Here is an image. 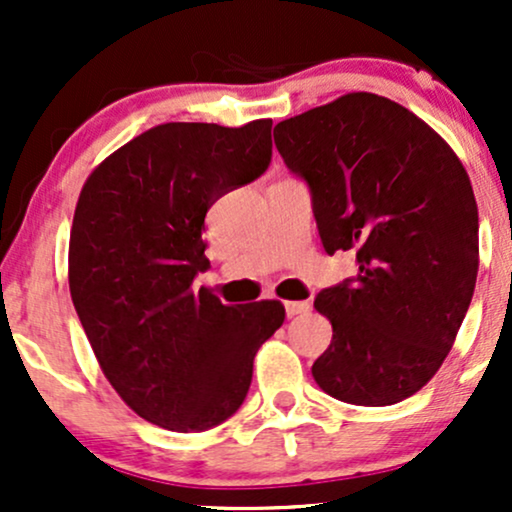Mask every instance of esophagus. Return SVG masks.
<instances>
[{
    "label": "esophagus",
    "mask_w": 512,
    "mask_h": 512,
    "mask_svg": "<svg viewBox=\"0 0 512 512\" xmlns=\"http://www.w3.org/2000/svg\"><path fill=\"white\" fill-rule=\"evenodd\" d=\"M284 308H286V315H289V317H296V315L308 313V310H310V303H308V301H286V303H284Z\"/></svg>",
    "instance_id": "esophagus-1"
}]
</instances>
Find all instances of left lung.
Segmentation results:
<instances>
[{
	"instance_id": "8db88e82",
	"label": "left lung",
	"mask_w": 512,
	"mask_h": 512,
	"mask_svg": "<svg viewBox=\"0 0 512 512\" xmlns=\"http://www.w3.org/2000/svg\"><path fill=\"white\" fill-rule=\"evenodd\" d=\"M327 255L358 274L322 289L332 342L315 383L339 402L387 407L419 392L455 342L479 269V211L460 158L407 108L346 93L274 127Z\"/></svg>"
}]
</instances>
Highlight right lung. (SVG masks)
I'll return each instance as SVG.
<instances>
[{"label":"right lung","mask_w":512,"mask_h":512,"mask_svg":"<svg viewBox=\"0 0 512 512\" xmlns=\"http://www.w3.org/2000/svg\"><path fill=\"white\" fill-rule=\"evenodd\" d=\"M272 163V120L166 122L88 175L69 238V291L105 378L151 424L199 433L245 402L284 305H223L207 289L204 216Z\"/></svg>","instance_id":"add662e5"}]
</instances>
